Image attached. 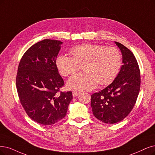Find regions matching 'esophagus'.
<instances>
[{
    "instance_id": "esophagus-1",
    "label": "esophagus",
    "mask_w": 155,
    "mask_h": 155,
    "mask_svg": "<svg viewBox=\"0 0 155 155\" xmlns=\"http://www.w3.org/2000/svg\"><path fill=\"white\" fill-rule=\"evenodd\" d=\"M80 93V92H77V91H73V96L74 97V98H75V97H77Z\"/></svg>"
}]
</instances>
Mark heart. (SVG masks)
<instances>
[{
    "label": "heart",
    "instance_id": "obj_1",
    "mask_svg": "<svg viewBox=\"0 0 155 155\" xmlns=\"http://www.w3.org/2000/svg\"><path fill=\"white\" fill-rule=\"evenodd\" d=\"M72 57L60 55L55 64L62 75L66 77L77 71L82 66L84 71L71 77L67 82L69 89L87 91L94 89L98 83L112 82L121 70L122 57L116 47L85 43L70 50Z\"/></svg>",
    "mask_w": 155,
    "mask_h": 155
}]
</instances>
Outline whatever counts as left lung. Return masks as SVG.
<instances>
[{
  "label": "left lung",
  "instance_id": "1",
  "mask_svg": "<svg viewBox=\"0 0 155 155\" xmlns=\"http://www.w3.org/2000/svg\"><path fill=\"white\" fill-rule=\"evenodd\" d=\"M115 43L121 51L123 65L112 83L91 95L94 116L107 124L120 122L128 115L135 104L140 87V70L134 55L123 45Z\"/></svg>",
  "mask_w": 155,
  "mask_h": 155
}]
</instances>
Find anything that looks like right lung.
<instances>
[{
  "mask_svg": "<svg viewBox=\"0 0 155 155\" xmlns=\"http://www.w3.org/2000/svg\"><path fill=\"white\" fill-rule=\"evenodd\" d=\"M62 42L43 39L22 56L16 78L22 107L33 121L45 126L64 118L73 99L71 91L61 92L64 85L55 64Z\"/></svg>",
  "mask_w": 155,
  "mask_h": 155,
  "instance_id": "obj_1",
  "label": "right lung"
}]
</instances>
